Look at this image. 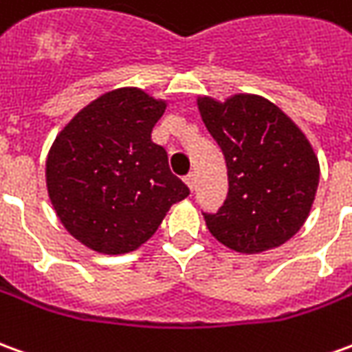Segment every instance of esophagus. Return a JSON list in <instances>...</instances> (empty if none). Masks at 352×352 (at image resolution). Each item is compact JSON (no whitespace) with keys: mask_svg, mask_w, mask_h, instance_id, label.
Here are the masks:
<instances>
[{"mask_svg":"<svg viewBox=\"0 0 352 352\" xmlns=\"http://www.w3.org/2000/svg\"><path fill=\"white\" fill-rule=\"evenodd\" d=\"M184 183L188 184L190 190H194V186H196V175H194V173H188V175L184 177Z\"/></svg>","mask_w":352,"mask_h":352,"instance_id":"1","label":"esophagus"}]
</instances>
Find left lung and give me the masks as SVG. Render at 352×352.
Instances as JSON below:
<instances>
[{"label":"left lung","instance_id":"obj_1","mask_svg":"<svg viewBox=\"0 0 352 352\" xmlns=\"http://www.w3.org/2000/svg\"><path fill=\"white\" fill-rule=\"evenodd\" d=\"M211 137L225 154L228 194L217 213H204L210 232L240 253L278 248L309 217L320 166L303 131L270 100L234 95L198 97Z\"/></svg>","mask_w":352,"mask_h":352}]
</instances>
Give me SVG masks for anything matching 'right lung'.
<instances>
[{"label": "right lung", "instance_id": "add662e5", "mask_svg": "<svg viewBox=\"0 0 352 352\" xmlns=\"http://www.w3.org/2000/svg\"><path fill=\"white\" fill-rule=\"evenodd\" d=\"M166 112L137 87L100 95L70 120L45 162L49 200L70 234L93 252L120 255L144 244L190 190L152 142Z\"/></svg>", "mask_w": 352, "mask_h": 352}]
</instances>
